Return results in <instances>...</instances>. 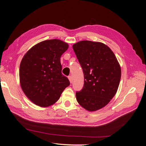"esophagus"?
Segmentation results:
<instances>
[{
	"instance_id": "1",
	"label": "esophagus",
	"mask_w": 146,
	"mask_h": 146,
	"mask_svg": "<svg viewBox=\"0 0 146 146\" xmlns=\"http://www.w3.org/2000/svg\"><path fill=\"white\" fill-rule=\"evenodd\" d=\"M68 78H69V80L70 83H72V77L70 76H68Z\"/></svg>"
}]
</instances>
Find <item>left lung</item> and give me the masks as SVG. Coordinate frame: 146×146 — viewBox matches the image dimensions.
<instances>
[{
    "label": "left lung",
    "instance_id": "8db88e82",
    "mask_svg": "<svg viewBox=\"0 0 146 146\" xmlns=\"http://www.w3.org/2000/svg\"><path fill=\"white\" fill-rule=\"evenodd\" d=\"M72 47L84 74L83 88L76 92L77 100L88 111H97L116 94L121 77L120 65L104 43L82 41Z\"/></svg>",
    "mask_w": 146,
    "mask_h": 146
}]
</instances>
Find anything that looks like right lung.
I'll return each mask as SVG.
<instances>
[{
  "label": "right lung",
  "mask_w": 146,
  "mask_h": 146,
  "mask_svg": "<svg viewBox=\"0 0 146 146\" xmlns=\"http://www.w3.org/2000/svg\"><path fill=\"white\" fill-rule=\"evenodd\" d=\"M68 44L60 39L39 42L26 53L19 68L22 90L36 105L47 107L58 100L66 87L68 78L61 73L60 58Z\"/></svg>",
  "instance_id": "right-lung-1"
}]
</instances>
